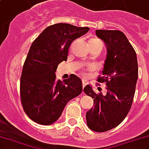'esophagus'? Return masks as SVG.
<instances>
[{"instance_id":"esophagus-1","label":"esophagus","mask_w":149,"mask_h":149,"mask_svg":"<svg viewBox=\"0 0 149 149\" xmlns=\"http://www.w3.org/2000/svg\"><path fill=\"white\" fill-rule=\"evenodd\" d=\"M82 84H83V87H84L87 84V79H82Z\"/></svg>"}]
</instances>
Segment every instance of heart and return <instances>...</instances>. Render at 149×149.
I'll list each match as a JSON object with an SVG mask.
<instances>
[{"label":"heart","mask_w":149,"mask_h":149,"mask_svg":"<svg viewBox=\"0 0 149 149\" xmlns=\"http://www.w3.org/2000/svg\"><path fill=\"white\" fill-rule=\"evenodd\" d=\"M98 42H101L99 40H97V39H91L89 40V42H88V45H89V44H97V43H98ZM81 74H82L83 76H86V75H87V73H86V72H85V71H84V72H81Z\"/></svg>","instance_id":"heart-1"}]
</instances>
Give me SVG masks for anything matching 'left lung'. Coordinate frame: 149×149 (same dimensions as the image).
<instances>
[{
    "label": "left lung",
    "instance_id": "1",
    "mask_svg": "<svg viewBox=\"0 0 149 149\" xmlns=\"http://www.w3.org/2000/svg\"><path fill=\"white\" fill-rule=\"evenodd\" d=\"M96 35L107 47L103 77L97 79L99 83H106L107 92L97 94L90 85L84 88L85 94L94 98L95 105L87 112L86 119L91 130L105 132L120 124L131 108L138 77V59L123 32L100 29Z\"/></svg>",
    "mask_w": 149,
    "mask_h": 149
}]
</instances>
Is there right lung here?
<instances>
[{"label":"right lung","instance_id":"1","mask_svg":"<svg viewBox=\"0 0 149 149\" xmlns=\"http://www.w3.org/2000/svg\"><path fill=\"white\" fill-rule=\"evenodd\" d=\"M88 27L57 23L47 27L33 42L23 65L20 97L26 114L33 121L50 125L60 117L70 100L82 92V81L76 75L56 80L57 68L66 61L75 39L87 33Z\"/></svg>","mask_w":149,"mask_h":149}]
</instances>
